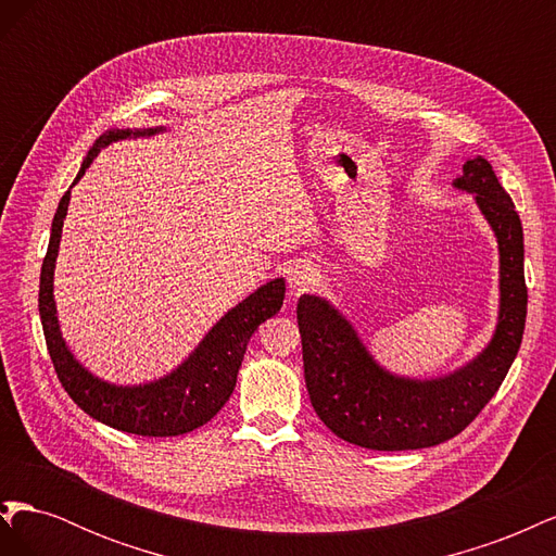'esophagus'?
<instances>
[{
    "label": "esophagus",
    "mask_w": 556,
    "mask_h": 556,
    "mask_svg": "<svg viewBox=\"0 0 556 556\" xmlns=\"http://www.w3.org/2000/svg\"><path fill=\"white\" fill-rule=\"evenodd\" d=\"M317 280H319V274H317V268L313 264H308L304 260H296L294 264H290V268H288V285H290V290L294 294L315 288Z\"/></svg>",
    "instance_id": "obj_1"
}]
</instances>
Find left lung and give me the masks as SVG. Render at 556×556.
<instances>
[{
    "label": "left lung",
    "mask_w": 556,
    "mask_h": 556,
    "mask_svg": "<svg viewBox=\"0 0 556 556\" xmlns=\"http://www.w3.org/2000/svg\"><path fill=\"white\" fill-rule=\"evenodd\" d=\"M452 188L473 194L498 243V317L478 357L445 376H399L378 364L331 301L304 294L296 304L311 403L317 417L352 445L394 452L454 439L490 403L517 357L527 323L519 215L482 155L464 162Z\"/></svg>",
    "instance_id": "obj_1"
}]
</instances>
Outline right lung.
<instances>
[{"mask_svg": "<svg viewBox=\"0 0 556 556\" xmlns=\"http://www.w3.org/2000/svg\"><path fill=\"white\" fill-rule=\"evenodd\" d=\"M162 131H166V127L109 129L88 150L72 188L83 178L94 157L102 153V148L125 139H148ZM72 188L64 192L55 211L39 282V315L43 336L62 387L74 403H78L80 410H86L97 422L117 431L137 435H180L204 427L225 406L233 387H237V376L250 336L280 311L285 299V280H268L245 296L241 304L227 311L190 352V357L180 362L174 371L139 384L109 382L88 371L74 357L58 319L53 278Z\"/></svg>", "mask_w": 556, "mask_h": 556, "instance_id": "add662e5", "label": "right lung"}]
</instances>
